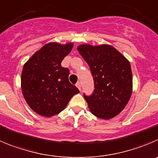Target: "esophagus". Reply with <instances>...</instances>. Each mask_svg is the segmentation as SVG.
Here are the masks:
<instances>
[{"label":"esophagus","mask_w":158,"mask_h":158,"mask_svg":"<svg viewBox=\"0 0 158 158\" xmlns=\"http://www.w3.org/2000/svg\"><path fill=\"white\" fill-rule=\"evenodd\" d=\"M76 86H77V88H78V89H79V90L81 91V84H80V82H78L76 84Z\"/></svg>","instance_id":"esophagus-1"}]
</instances>
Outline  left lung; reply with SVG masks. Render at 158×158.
Instances as JSON below:
<instances>
[{
    "instance_id": "obj_1",
    "label": "left lung",
    "mask_w": 158,
    "mask_h": 158,
    "mask_svg": "<svg viewBox=\"0 0 158 158\" xmlns=\"http://www.w3.org/2000/svg\"><path fill=\"white\" fill-rule=\"evenodd\" d=\"M77 50L89 66L94 78V93L90 96L83 94L91 113L106 120L115 117L125 108L132 95L130 63L107 44H82Z\"/></svg>"
}]
</instances>
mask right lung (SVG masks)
I'll return each mask as SVG.
<instances>
[{"label": "right lung", "mask_w": 158, "mask_h": 158, "mask_svg": "<svg viewBox=\"0 0 158 158\" xmlns=\"http://www.w3.org/2000/svg\"><path fill=\"white\" fill-rule=\"evenodd\" d=\"M73 44L49 43L36 51L24 64L21 87L23 97L33 111L51 117L62 111L75 94L79 93L69 81V69L61 63Z\"/></svg>", "instance_id": "obj_1"}]
</instances>
